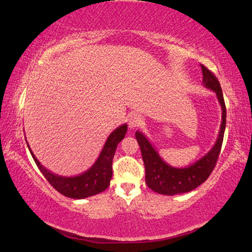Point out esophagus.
Masks as SVG:
<instances>
[{"mask_svg":"<svg viewBox=\"0 0 252 252\" xmlns=\"http://www.w3.org/2000/svg\"><path fill=\"white\" fill-rule=\"evenodd\" d=\"M143 123V119L139 113H131L127 117V126L130 129H135V127L140 126Z\"/></svg>","mask_w":252,"mask_h":252,"instance_id":"34e87169","label":"esophagus"}]
</instances>
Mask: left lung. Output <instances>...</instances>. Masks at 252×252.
Segmentation results:
<instances>
[{
    "label": "left lung",
    "mask_w": 252,
    "mask_h": 252,
    "mask_svg": "<svg viewBox=\"0 0 252 252\" xmlns=\"http://www.w3.org/2000/svg\"><path fill=\"white\" fill-rule=\"evenodd\" d=\"M201 69L204 87L216 92L222 109V118H221L222 121H221L218 139L206 156L187 168L171 167L161 159L156 149L149 142L146 135L142 134V132H135L136 141L141 149L144 168H146V183L151 190L160 194L174 195L192 191L207 180L218 161L225 129V104L218 79L202 64Z\"/></svg>",
    "instance_id": "8db88e82"
}]
</instances>
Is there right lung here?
<instances>
[{
	"label": "right lung",
	"instance_id": "obj_1",
	"mask_svg": "<svg viewBox=\"0 0 252 252\" xmlns=\"http://www.w3.org/2000/svg\"><path fill=\"white\" fill-rule=\"evenodd\" d=\"M126 131V125L117 127L109 135L95 163L82 174L75 177H62L49 171L33 155L29 144L28 147L37 168L40 169L44 178L55 190L67 198L84 199L102 192L110 186V180L112 178V161L114 153H116L119 142L125 138Z\"/></svg>",
	"mask_w": 252,
	"mask_h": 252
}]
</instances>
